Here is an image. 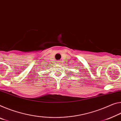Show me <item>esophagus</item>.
<instances>
[{
	"label": "esophagus",
	"instance_id": "esophagus-1",
	"mask_svg": "<svg viewBox=\"0 0 121 121\" xmlns=\"http://www.w3.org/2000/svg\"><path fill=\"white\" fill-rule=\"evenodd\" d=\"M60 61H57V63H58V64H59V63H60Z\"/></svg>",
	"mask_w": 121,
	"mask_h": 121
}]
</instances>
